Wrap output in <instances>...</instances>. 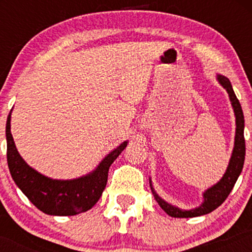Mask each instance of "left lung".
<instances>
[{"mask_svg":"<svg viewBox=\"0 0 252 252\" xmlns=\"http://www.w3.org/2000/svg\"><path fill=\"white\" fill-rule=\"evenodd\" d=\"M219 83L226 89L228 96H230L231 102H232L233 110H235L236 115V137H235V148H233L232 156H231L230 163L226 169L224 176L218 184L215 185L213 187H211L210 189H207L204 193L205 201L200 207L190 211H182L178 207H173L172 205L167 204L166 201H163L156 193L153 190V194H154L156 201L158 202V205L161 206L164 212L170 217H174V218H193V217H199L202 215H207V213L212 212L213 210H216L217 207H219L220 205L226 200V198L230 194V192L232 190L233 186H235L237 179H238L239 174H241L243 169V164H244L245 160V138H244V115H243V110L239 103L238 98L236 97L235 91H233L232 85H231L230 80L226 77L218 76Z\"/></svg>","mask_w":252,"mask_h":252,"instance_id":"obj_1","label":"left lung"}]
</instances>
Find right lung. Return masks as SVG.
Listing matches in <instances>:
<instances>
[{"label":"right lung","instance_id":"right-lung-1","mask_svg":"<svg viewBox=\"0 0 252 252\" xmlns=\"http://www.w3.org/2000/svg\"><path fill=\"white\" fill-rule=\"evenodd\" d=\"M5 136L7 161L11 178L32 204L52 216H74L92 209L105 189L110 166L128 143L123 142L110 153L91 174L76 180L62 181L46 178L22 160L10 132V114L7 118Z\"/></svg>","mask_w":252,"mask_h":252}]
</instances>
